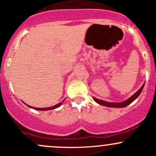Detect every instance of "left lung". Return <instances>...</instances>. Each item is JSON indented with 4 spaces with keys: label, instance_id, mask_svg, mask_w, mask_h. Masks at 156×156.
<instances>
[{
    "label": "left lung",
    "instance_id": "left-lung-1",
    "mask_svg": "<svg viewBox=\"0 0 156 156\" xmlns=\"http://www.w3.org/2000/svg\"><path fill=\"white\" fill-rule=\"evenodd\" d=\"M144 87V83L142 85V87H141V88H140L139 90H138V91H137L136 93L133 95V96L129 98L127 100L124 101H123V102H120V103L107 102V101H102V100H100V99L95 98H94V97H93V99H94V101L96 102V103L101 104V105L106 106V107H116V108H119H119H122V107H126V106H128L129 104H130L132 102L136 100L137 98L138 97V95L141 94V92H142V90H143Z\"/></svg>",
    "mask_w": 156,
    "mask_h": 156
}]
</instances>
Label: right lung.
Segmentation results:
<instances>
[{"label": "right lung", "instance_id": "right-lung-1", "mask_svg": "<svg viewBox=\"0 0 156 156\" xmlns=\"http://www.w3.org/2000/svg\"><path fill=\"white\" fill-rule=\"evenodd\" d=\"M63 101H61V103H59V104H56V105H55V106H53V107H46V108H36V107H30V106H29V105H27L28 106V107H31V108H32V109H36V110H42V111H44V110H49V109H55V108H58V107H59L61 105V104L63 103Z\"/></svg>", "mask_w": 156, "mask_h": 156}]
</instances>
